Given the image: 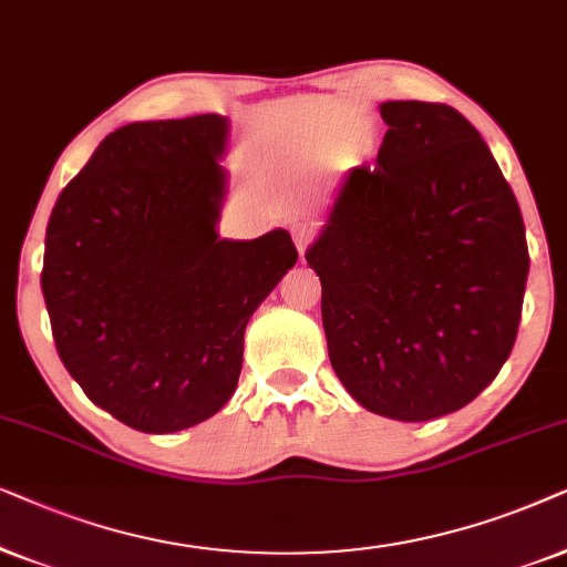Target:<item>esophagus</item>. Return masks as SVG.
<instances>
[{
    "mask_svg": "<svg viewBox=\"0 0 567 567\" xmlns=\"http://www.w3.org/2000/svg\"><path fill=\"white\" fill-rule=\"evenodd\" d=\"M313 236H316V228L311 223H296V225H292V240H296L300 256H303L306 248L311 246Z\"/></svg>",
    "mask_w": 567,
    "mask_h": 567,
    "instance_id": "1",
    "label": "esophagus"
}]
</instances>
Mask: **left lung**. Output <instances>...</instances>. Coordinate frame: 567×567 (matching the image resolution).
<instances>
[{
    "label": "left lung",
    "mask_w": 567,
    "mask_h": 567,
    "mask_svg": "<svg viewBox=\"0 0 567 567\" xmlns=\"http://www.w3.org/2000/svg\"><path fill=\"white\" fill-rule=\"evenodd\" d=\"M373 168H352L306 251L329 360L354 402L402 422L462 410L518 334L529 248L493 153L443 103H381Z\"/></svg>",
    "instance_id": "left-lung-1"
}]
</instances>
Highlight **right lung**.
Returning a JSON list of instances; mask_svg holds the SVG:
<instances>
[{
  "instance_id": "add662e5",
  "label": "right lung",
  "mask_w": 567,
  "mask_h": 567,
  "mask_svg": "<svg viewBox=\"0 0 567 567\" xmlns=\"http://www.w3.org/2000/svg\"><path fill=\"white\" fill-rule=\"evenodd\" d=\"M228 118L134 121L59 194L41 290L87 399L142 433L213 417L238 386L246 323L298 261L288 230L217 236Z\"/></svg>"
}]
</instances>
